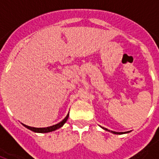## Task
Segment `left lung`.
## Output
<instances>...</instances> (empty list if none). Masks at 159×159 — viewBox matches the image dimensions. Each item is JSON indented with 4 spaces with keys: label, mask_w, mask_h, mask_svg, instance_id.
Masks as SVG:
<instances>
[{
    "label": "left lung",
    "mask_w": 159,
    "mask_h": 159,
    "mask_svg": "<svg viewBox=\"0 0 159 159\" xmlns=\"http://www.w3.org/2000/svg\"><path fill=\"white\" fill-rule=\"evenodd\" d=\"M102 129H104L105 130H107V131H109V132H111V133H113V134H125V133H129V131H127V132H116V131H111V130H108V129H106V128H102Z\"/></svg>",
    "instance_id": "1"
}]
</instances>
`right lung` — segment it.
<instances>
[{
	"instance_id": "obj_1",
	"label": "right lung",
	"mask_w": 159,
	"mask_h": 159,
	"mask_svg": "<svg viewBox=\"0 0 159 159\" xmlns=\"http://www.w3.org/2000/svg\"><path fill=\"white\" fill-rule=\"evenodd\" d=\"M68 116H69V113L67 114V116L65 117L63 120H62L61 122L59 123L56 124V125H53L52 126H49V127H45V128H34V127H30V126L26 125H24L22 124L25 128L29 129H30V130L34 131V132H36V133H48V132H52V131H54L57 129L61 128L65 123H66V121L68 119Z\"/></svg>"
}]
</instances>
